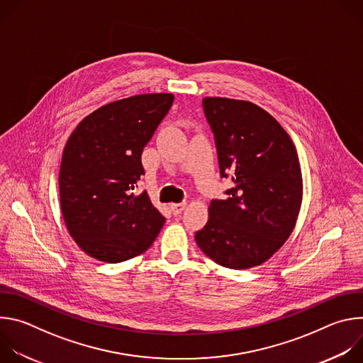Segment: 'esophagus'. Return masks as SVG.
<instances>
[{"mask_svg": "<svg viewBox=\"0 0 363 363\" xmlns=\"http://www.w3.org/2000/svg\"><path fill=\"white\" fill-rule=\"evenodd\" d=\"M169 206H171L172 214H174V216H178V214H181V213L185 210L186 203H185V202H179V203H171Z\"/></svg>", "mask_w": 363, "mask_h": 363, "instance_id": "1", "label": "esophagus"}]
</instances>
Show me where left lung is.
<instances>
[{"label":"left lung","instance_id":"obj_1","mask_svg":"<svg viewBox=\"0 0 363 363\" xmlns=\"http://www.w3.org/2000/svg\"><path fill=\"white\" fill-rule=\"evenodd\" d=\"M216 136L221 177L234 186L208 206V223L195 233L203 254L242 270L266 263L296 227L303 178L294 143L264 109L247 100L203 97Z\"/></svg>","mask_w":363,"mask_h":363}]
</instances>
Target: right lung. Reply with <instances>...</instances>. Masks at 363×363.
I'll return each instance as SVG.
<instances>
[{
	"label": "right lung",
	"instance_id": "1",
	"mask_svg": "<svg viewBox=\"0 0 363 363\" xmlns=\"http://www.w3.org/2000/svg\"><path fill=\"white\" fill-rule=\"evenodd\" d=\"M172 101V93H145L108 103L66 142L62 216L76 244L99 262L121 263L145 252L165 223L149 195L133 189L145 174L142 150Z\"/></svg>",
	"mask_w": 363,
	"mask_h": 363
}]
</instances>
